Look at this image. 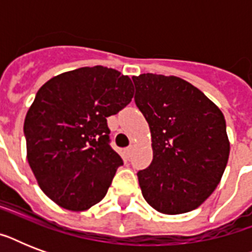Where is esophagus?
<instances>
[{"instance_id":"1","label":"esophagus","mask_w":252,"mask_h":252,"mask_svg":"<svg viewBox=\"0 0 252 252\" xmlns=\"http://www.w3.org/2000/svg\"><path fill=\"white\" fill-rule=\"evenodd\" d=\"M133 146H128L126 150H124V153H126V158H130L132 157V154H133Z\"/></svg>"}]
</instances>
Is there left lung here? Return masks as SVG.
Here are the masks:
<instances>
[{
    "label": "left lung",
    "instance_id": "1",
    "mask_svg": "<svg viewBox=\"0 0 252 252\" xmlns=\"http://www.w3.org/2000/svg\"><path fill=\"white\" fill-rule=\"evenodd\" d=\"M132 80L153 148L150 166L137 172L142 196L165 215L193 211L215 191L229 159L223 114L179 77L146 73Z\"/></svg>",
    "mask_w": 252,
    "mask_h": 252
}]
</instances>
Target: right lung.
I'll return each mask as SVG.
<instances>
[{"label":"right lung","instance_id":"obj_1","mask_svg":"<svg viewBox=\"0 0 252 252\" xmlns=\"http://www.w3.org/2000/svg\"><path fill=\"white\" fill-rule=\"evenodd\" d=\"M128 76L100 65L53 77L25 119L27 161L41 191L69 211L106 196L122 157L110 145L107 118L133 98Z\"/></svg>","mask_w":252,"mask_h":252}]
</instances>
